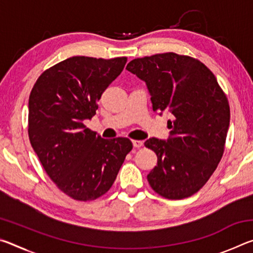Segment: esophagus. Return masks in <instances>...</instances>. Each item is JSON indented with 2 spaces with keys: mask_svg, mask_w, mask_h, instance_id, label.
Returning <instances> with one entry per match:
<instances>
[{
  "mask_svg": "<svg viewBox=\"0 0 253 253\" xmlns=\"http://www.w3.org/2000/svg\"><path fill=\"white\" fill-rule=\"evenodd\" d=\"M143 144H144L143 140H136V139L132 140V145H134V147H136V148L142 147Z\"/></svg>",
  "mask_w": 253,
  "mask_h": 253,
  "instance_id": "34e87169",
  "label": "esophagus"
}]
</instances>
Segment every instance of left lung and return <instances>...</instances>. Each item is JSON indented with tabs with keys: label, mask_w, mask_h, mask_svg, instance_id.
<instances>
[{
	"label": "left lung",
	"mask_w": 253,
	"mask_h": 253,
	"mask_svg": "<svg viewBox=\"0 0 253 253\" xmlns=\"http://www.w3.org/2000/svg\"><path fill=\"white\" fill-rule=\"evenodd\" d=\"M126 69L146 83L154 111H169V139L149 138L157 155L147 175L151 187L169 200L195 194L216 169L224 152L230 106L213 72L200 60L174 52L137 58Z\"/></svg>",
	"instance_id": "obj_1"
}]
</instances>
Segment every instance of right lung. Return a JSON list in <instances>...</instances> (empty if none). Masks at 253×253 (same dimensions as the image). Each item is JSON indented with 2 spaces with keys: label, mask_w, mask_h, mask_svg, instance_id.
<instances>
[{
  "label": "right lung",
  "mask_w": 253,
  "mask_h": 253,
  "mask_svg": "<svg viewBox=\"0 0 253 253\" xmlns=\"http://www.w3.org/2000/svg\"><path fill=\"white\" fill-rule=\"evenodd\" d=\"M126 62V57H71L42 72L30 93V143L48 176L74 200L107 193L132 148L128 138L104 139L84 124Z\"/></svg>",
  "instance_id": "1"
}]
</instances>
